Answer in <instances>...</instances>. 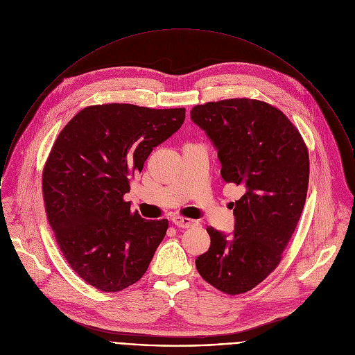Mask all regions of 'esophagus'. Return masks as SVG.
<instances>
[{"instance_id": "1", "label": "esophagus", "mask_w": 355, "mask_h": 355, "mask_svg": "<svg viewBox=\"0 0 355 355\" xmlns=\"http://www.w3.org/2000/svg\"><path fill=\"white\" fill-rule=\"evenodd\" d=\"M171 220L178 227H192V226L198 225V220L191 219V218H185V216H174Z\"/></svg>"}]
</instances>
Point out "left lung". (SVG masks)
<instances>
[{
	"label": "left lung",
	"mask_w": 355,
	"mask_h": 355,
	"mask_svg": "<svg viewBox=\"0 0 355 355\" xmlns=\"http://www.w3.org/2000/svg\"><path fill=\"white\" fill-rule=\"evenodd\" d=\"M192 121L218 150L225 182L244 195L232 203L234 232L207 227L211 244L196 259L200 276L227 295L251 291L280 263L309 187V152L276 107L251 98L195 105Z\"/></svg>",
	"instance_id": "left-lung-1"
}]
</instances>
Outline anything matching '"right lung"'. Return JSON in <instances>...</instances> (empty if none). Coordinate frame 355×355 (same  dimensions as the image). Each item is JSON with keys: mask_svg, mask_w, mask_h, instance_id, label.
Listing matches in <instances>:
<instances>
[{"mask_svg": "<svg viewBox=\"0 0 355 355\" xmlns=\"http://www.w3.org/2000/svg\"><path fill=\"white\" fill-rule=\"evenodd\" d=\"M185 108L90 105L60 132L42 173L49 225L72 270L103 292L137 283L166 236L167 219H144L123 196Z\"/></svg>", "mask_w": 355, "mask_h": 355, "instance_id": "add662e5", "label": "right lung"}]
</instances>
